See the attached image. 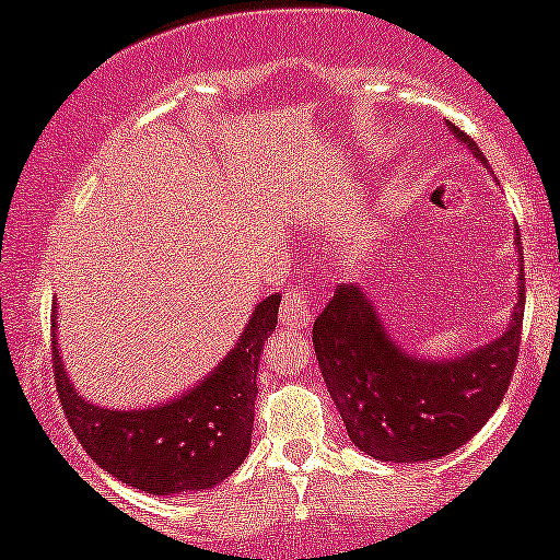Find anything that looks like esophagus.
Wrapping results in <instances>:
<instances>
[{
  "mask_svg": "<svg viewBox=\"0 0 560 560\" xmlns=\"http://www.w3.org/2000/svg\"><path fill=\"white\" fill-rule=\"evenodd\" d=\"M281 324L289 329H302V326H311L313 311H311V298L305 292H287L281 300Z\"/></svg>",
  "mask_w": 560,
  "mask_h": 560,
  "instance_id": "34e87169",
  "label": "esophagus"
}]
</instances>
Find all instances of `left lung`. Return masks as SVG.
Returning a JSON list of instances; mask_svg holds the SVG:
<instances>
[{
  "instance_id": "8db88e82",
  "label": "left lung",
  "mask_w": 560,
  "mask_h": 560,
  "mask_svg": "<svg viewBox=\"0 0 560 560\" xmlns=\"http://www.w3.org/2000/svg\"><path fill=\"white\" fill-rule=\"evenodd\" d=\"M487 165L477 141L447 124ZM516 302L490 342L453 358H423L392 337L363 287L345 284L313 324V347L347 436L387 464L450 455L490 421L503 402L518 358L524 320V255L516 229Z\"/></svg>"
}]
</instances>
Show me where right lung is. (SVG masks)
<instances>
[{"mask_svg":"<svg viewBox=\"0 0 560 560\" xmlns=\"http://www.w3.org/2000/svg\"><path fill=\"white\" fill-rule=\"evenodd\" d=\"M279 294L260 300L242 337L202 382L173 400L118 410L96 405L70 382L57 347L52 307L55 384L70 429L107 474L150 494L202 492L229 479L253 442L258 363L279 324Z\"/></svg>","mask_w":560,"mask_h":560,"instance_id":"1","label":"right lung"}]
</instances>
